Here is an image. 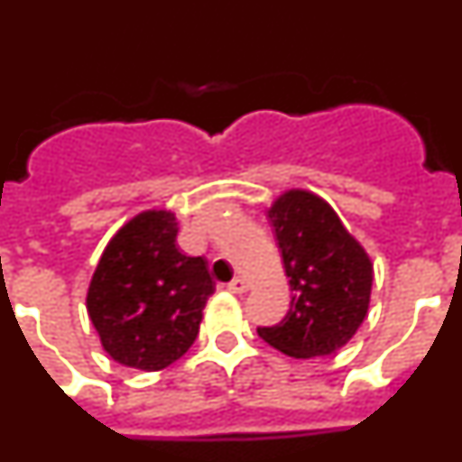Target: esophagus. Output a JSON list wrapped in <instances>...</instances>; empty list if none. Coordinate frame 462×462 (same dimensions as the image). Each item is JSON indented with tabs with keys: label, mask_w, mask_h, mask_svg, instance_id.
I'll use <instances>...</instances> for the list:
<instances>
[{
	"label": "esophagus",
	"mask_w": 462,
	"mask_h": 462,
	"mask_svg": "<svg viewBox=\"0 0 462 462\" xmlns=\"http://www.w3.org/2000/svg\"><path fill=\"white\" fill-rule=\"evenodd\" d=\"M226 289H228V291H231V293H243L245 289H247V282H245L243 277H234V280H231V282H228V284H226Z\"/></svg>",
	"instance_id": "obj_1"
}]
</instances>
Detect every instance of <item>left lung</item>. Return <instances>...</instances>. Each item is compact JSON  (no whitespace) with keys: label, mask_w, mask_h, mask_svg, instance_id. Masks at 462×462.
<instances>
[{"label":"left lung","mask_w":462,"mask_h":462,"mask_svg":"<svg viewBox=\"0 0 462 462\" xmlns=\"http://www.w3.org/2000/svg\"><path fill=\"white\" fill-rule=\"evenodd\" d=\"M268 217L291 287V305L280 324L261 326L259 336L296 358L337 352L368 314V254L333 208L310 191L280 196Z\"/></svg>","instance_id":"left-lung-1"}]
</instances>
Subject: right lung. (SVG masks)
<instances>
[{
  "label": "right lung",
  "instance_id": "obj_1",
  "mask_svg": "<svg viewBox=\"0 0 462 462\" xmlns=\"http://www.w3.org/2000/svg\"><path fill=\"white\" fill-rule=\"evenodd\" d=\"M175 236L173 212H143L110 240L89 282V319L126 368H166L199 336L215 282L208 261L182 254Z\"/></svg>",
  "mask_w": 462,
  "mask_h": 462
}]
</instances>
